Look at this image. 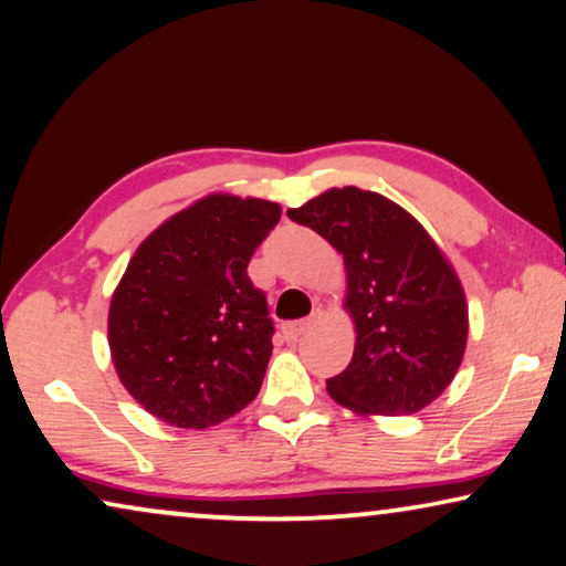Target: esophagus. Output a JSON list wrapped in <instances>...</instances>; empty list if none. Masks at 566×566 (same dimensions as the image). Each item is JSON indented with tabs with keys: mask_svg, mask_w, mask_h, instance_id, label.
Returning a JSON list of instances; mask_svg holds the SVG:
<instances>
[{
	"mask_svg": "<svg viewBox=\"0 0 566 566\" xmlns=\"http://www.w3.org/2000/svg\"><path fill=\"white\" fill-rule=\"evenodd\" d=\"M311 326V321L308 318H301V321H285V324L281 326V332H283V338L285 342H295V338H298L301 334H306V328Z\"/></svg>",
	"mask_w": 566,
	"mask_h": 566,
	"instance_id": "esophagus-1",
	"label": "esophagus"
}]
</instances>
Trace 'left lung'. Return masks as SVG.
<instances>
[{"label":"left lung","instance_id":"obj_1","mask_svg":"<svg viewBox=\"0 0 566 566\" xmlns=\"http://www.w3.org/2000/svg\"><path fill=\"white\" fill-rule=\"evenodd\" d=\"M344 255L354 356L326 392L359 415H415L463 361L468 306L453 265L410 212L359 187L289 210Z\"/></svg>","mask_w":566,"mask_h":566}]
</instances>
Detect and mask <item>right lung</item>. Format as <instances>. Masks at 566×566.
I'll return each mask as SVG.
<instances>
[{"label": "right lung", "instance_id": "right-lung-1", "mask_svg": "<svg viewBox=\"0 0 566 566\" xmlns=\"http://www.w3.org/2000/svg\"><path fill=\"white\" fill-rule=\"evenodd\" d=\"M277 220L268 199L210 195L138 245L113 291L108 344L120 385L161 422L212 428L260 392L275 328L248 263Z\"/></svg>", "mask_w": 566, "mask_h": 566}]
</instances>
